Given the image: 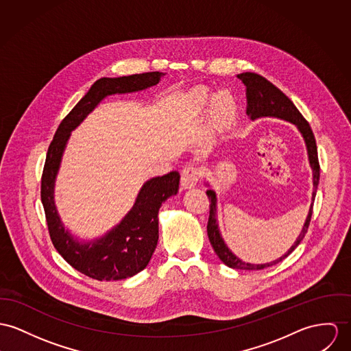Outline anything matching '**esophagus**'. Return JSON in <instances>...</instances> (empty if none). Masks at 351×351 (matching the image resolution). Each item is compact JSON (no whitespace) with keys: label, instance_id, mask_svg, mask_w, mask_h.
Here are the masks:
<instances>
[{"label":"esophagus","instance_id":"34e87169","mask_svg":"<svg viewBox=\"0 0 351 351\" xmlns=\"http://www.w3.org/2000/svg\"><path fill=\"white\" fill-rule=\"evenodd\" d=\"M200 179V169L196 165H186L182 171L180 183L183 189H193Z\"/></svg>","mask_w":351,"mask_h":351}]
</instances>
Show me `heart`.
Here are the masks:
<instances>
[{"label":"heart","mask_w":351,"mask_h":351,"mask_svg":"<svg viewBox=\"0 0 351 351\" xmlns=\"http://www.w3.org/2000/svg\"><path fill=\"white\" fill-rule=\"evenodd\" d=\"M211 99V90L208 88H197L191 96V101L197 110H202ZM238 113V104L235 97L228 90H220L211 99L210 120L213 125L224 130L232 124Z\"/></svg>","instance_id":"b5f03b06"}]
</instances>
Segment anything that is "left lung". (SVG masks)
<instances>
[{
  "label": "left lung",
  "mask_w": 351,
  "mask_h": 351,
  "mask_svg": "<svg viewBox=\"0 0 351 351\" xmlns=\"http://www.w3.org/2000/svg\"><path fill=\"white\" fill-rule=\"evenodd\" d=\"M238 79L242 80L243 84L245 85V97H247V114L250 116L251 120L259 119V117H278V119H283L287 120L293 124H295L298 130L300 131V134L304 138L306 147H307V154H308V162L313 168V203L315 200V195H317V189H318V183H319V162H318V151H317V143H315V137L314 134L308 125V123L306 121V119L302 116V113L298 110L297 107L294 106V103L279 89L276 88L272 82L265 79L263 76L258 75V73H252V72H244L238 75ZM207 196L210 199V217H208V224H207V234H208V239L211 242V245L214 247V251L216 255L219 256V259L227 265L231 269H237V270H263L266 267H271L279 262H282L285 258H287L295 248L298 244L302 242V239L304 238L308 226H310V220L313 215V203L310 206L308 210V215L306 217L304 226L298 237L295 243L291 245V248L279 259L270 262V263H265V265H251V263H245L241 261L239 258H237L230 248L226 245L224 241L220 237L219 228H217V221H216V195L213 189H208Z\"/></svg>",
  "instance_id": "1"
}]
</instances>
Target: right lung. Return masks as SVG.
<instances>
[{
	"label": "right lung",
	"instance_id": "add662e5",
	"mask_svg": "<svg viewBox=\"0 0 351 351\" xmlns=\"http://www.w3.org/2000/svg\"><path fill=\"white\" fill-rule=\"evenodd\" d=\"M162 72H148L96 81L86 95L60 123L48 148L41 176V202L48 231L58 254L81 274L97 280H121L144 270L159 239V210L178 193L180 175L172 171L154 178L140 189L132 210L108 234L90 243H80L65 231L53 200L54 180L71 132L109 95L130 93L156 85Z\"/></svg>",
	"mask_w": 351,
	"mask_h": 351
}]
</instances>
